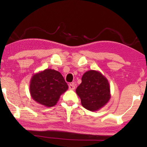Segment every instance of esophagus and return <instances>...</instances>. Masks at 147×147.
Masks as SVG:
<instances>
[{
	"label": "esophagus",
	"mask_w": 147,
	"mask_h": 147,
	"mask_svg": "<svg viewBox=\"0 0 147 147\" xmlns=\"http://www.w3.org/2000/svg\"><path fill=\"white\" fill-rule=\"evenodd\" d=\"M69 90H74V89H75L76 86H75V85H74V83L70 84L69 85Z\"/></svg>",
	"instance_id": "esophagus-1"
}]
</instances>
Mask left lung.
Instances as JSON below:
<instances>
[{"label": "left lung", "instance_id": "1", "mask_svg": "<svg viewBox=\"0 0 147 147\" xmlns=\"http://www.w3.org/2000/svg\"><path fill=\"white\" fill-rule=\"evenodd\" d=\"M76 92L81 99L83 107L90 111H97L104 107L111 98L107 78L96 70H89L84 73L82 83Z\"/></svg>", "mask_w": 147, "mask_h": 147}]
</instances>
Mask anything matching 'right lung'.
Listing matches in <instances>:
<instances>
[{"label":"right lung","instance_id":"right-lung-1","mask_svg":"<svg viewBox=\"0 0 147 147\" xmlns=\"http://www.w3.org/2000/svg\"><path fill=\"white\" fill-rule=\"evenodd\" d=\"M67 89V84L61 73L55 69H46L33 74L30 81L32 98L46 107L55 106L60 96Z\"/></svg>","mask_w":147,"mask_h":147}]
</instances>
